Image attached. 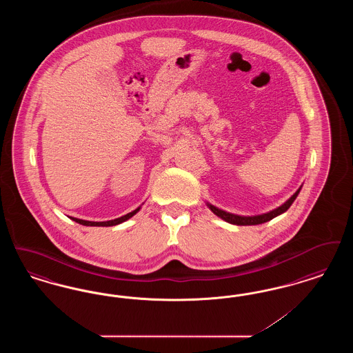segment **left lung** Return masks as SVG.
I'll list each match as a JSON object with an SVG mask.
<instances>
[{
	"instance_id": "left-lung-1",
	"label": "left lung",
	"mask_w": 353,
	"mask_h": 353,
	"mask_svg": "<svg viewBox=\"0 0 353 353\" xmlns=\"http://www.w3.org/2000/svg\"><path fill=\"white\" fill-rule=\"evenodd\" d=\"M299 190H301V189H298V190L295 192V194H294L288 201L285 202L282 206H279L278 209H275V210H272V212H270V213L262 214V216L241 217V216H235V214H232V213H226V212H223V210H221V209H217V208L213 206V205H209V208H210V210H212L216 216H219V219H225V221L229 222V223L239 225V226H245V225H259V223L268 222L270 219H272L274 217H276V216L285 213V210L291 206V203L295 201L296 196L299 194Z\"/></svg>"
}]
</instances>
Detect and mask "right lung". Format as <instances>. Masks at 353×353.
I'll return each mask as SVG.
<instances>
[{
	"label": "right lung",
	"instance_id": "add662e5",
	"mask_svg": "<svg viewBox=\"0 0 353 353\" xmlns=\"http://www.w3.org/2000/svg\"><path fill=\"white\" fill-rule=\"evenodd\" d=\"M139 209H140V208H137L134 212H131V213H128V214H125V216H123V217H120V219H112V221H105V222H92V221H84V219H74L75 222L81 223V225H84V226H115V225H119V223H121V222L131 219L132 216H134V214L139 212Z\"/></svg>",
	"mask_w": 353,
	"mask_h": 353
}]
</instances>
